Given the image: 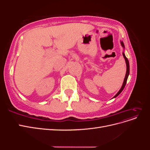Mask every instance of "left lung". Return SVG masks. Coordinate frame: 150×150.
I'll list each match as a JSON object with an SVG mask.
<instances>
[{
    "label": "left lung",
    "instance_id": "left-lung-1",
    "mask_svg": "<svg viewBox=\"0 0 150 150\" xmlns=\"http://www.w3.org/2000/svg\"><path fill=\"white\" fill-rule=\"evenodd\" d=\"M121 44L122 47H123V48H125V45H124L123 42L121 41ZM122 55H123V57H124V58H125L126 64V72L125 78V79H124V81H123V83H122V86H121V88L120 90L117 93V94H116L115 95V96L114 97H113L112 98H115L117 97V96H118V95L122 92V91L124 89V88H125V86H126V82H127V79H128V76H129V64L128 59H127V57H126V56H125V54L124 52L122 53Z\"/></svg>",
    "mask_w": 150,
    "mask_h": 150
}]
</instances>
